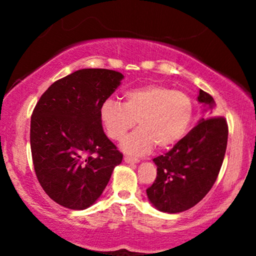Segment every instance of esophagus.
I'll use <instances>...</instances> for the list:
<instances>
[{"instance_id":"obj_1","label":"esophagus","mask_w":256,"mask_h":256,"mask_svg":"<svg viewBox=\"0 0 256 256\" xmlns=\"http://www.w3.org/2000/svg\"><path fill=\"white\" fill-rule=\"evenodd\" d=\"M124 162L126 163H138L140 160L136 158V157H132V156H124Z\"/></svg>"}]
</instances>
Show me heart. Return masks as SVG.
I'll return each instance as SVG.
<instances>
[{
  "mask_svg": "<svg viewBox=\"0 0 256 256\" xmlns=\"http://www.w3.org/2000/svg\"><path fill=\"white\" fill-rule=\"evenodd\" d=\"M194 101L183 90L162 84L136 87L124 94V104L113 99L100 106L101 124L108 138L118 141L136 124L140 129L122 142L124 152L144 155L155 144L168 149L186 134L194 116Z\"/></svg>",
  "mask_w": 256,
  "mask_h": 256,
  "instance_id": "b5f03b06",
  "label": "heart"
}]
</instances>
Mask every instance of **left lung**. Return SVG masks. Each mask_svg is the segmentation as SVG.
Instances as JSON below:
<instances>
[{"label":"left lung","mask_w":256,"mask_h":256,"mask_svg":"<svg viewBox=\"0 0 256 256\" xmlns=\"http://www.w3.org/2000/svg\"><path fill=\"white\" fill-rule=\"evenodd\" d=\"M198 101L210 108L214 106L213 98L202 90H199ZM227 138L225 118H202L170 152L155 157L157 176L146 188L150 202L166 213L183 212L198 204L218 178Z\"/></svg>","instance_id":"1"}]
</instances>
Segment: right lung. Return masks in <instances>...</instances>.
<instances>
[{"label": "right lung", "mask_w": 256, "mask_h": 256, "mask_svg": "<svg viewBox=\"0 0 256 256\" xmlns=\"http://www.w3.org/2000/svg\"><path fill=\"white\" fill-rule=\"evenodd\" d=\"M124 79L106 68H82L54 82L31 115L34 172L52 200L85 210L100 197L122 154L104 132L100 106Z\"/></svg>", "instance_id": "obj_1"}]
</instances>
